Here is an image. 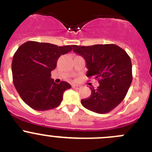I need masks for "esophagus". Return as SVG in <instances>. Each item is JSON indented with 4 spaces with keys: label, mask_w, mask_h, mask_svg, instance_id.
<instances>
[{
    "label": "esophagus",
    "mask_w": 152,
    "mask_h": 152,
    "mask_svg": "<svg viewBox=\"0 0 152 152\" xmlns=\"http://www.w3.org/2000/svg\"><path fill=\"white\" fill-rule=\"evenodd\" d=\"M72 87H73V88H74V89H79V88H80V86H78V85H73Z\"/></svg>",
    "instance_id": "34e87169"
}]
</instances>
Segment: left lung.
<instances>
[{"instance_id":"obj_1","label":"left lung","mask_w":152,"mask_h":152,"mask_svg":"<svg viewBox=\"0 0 152 152\" xmlns=\"http://www.w3.org/2000/svg\"><path fill=\"white\" fill-rule=\"evenodd\" d=\"M73 52L86 60V76L98 80L100 86L90 88L91 94L82 99L87 110L103 114L121 103L132 83V64L127 52L115 44L90 46L73 45Z\"/></svg>"}]
</instances>
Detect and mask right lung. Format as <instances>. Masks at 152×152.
<instances>
[{"instance_id":"1","label":"right lung","mask_w":152,"mask_h":152,"mask_svg":"<svg viewBox=\"0 0 152 152\" xmlns=\"http://www.w3.org/2000/svg\"><path fill=\"white\" fill-rule=\"evenodd\" d=\"M71 50V46L36 41H28L18 47L12 58L13 84L30 107L45 111L60 105L64 92L71 86L64 81L55 83L51 79V72L56 67L59 57Z\"/></svg>"}]
</instances>
